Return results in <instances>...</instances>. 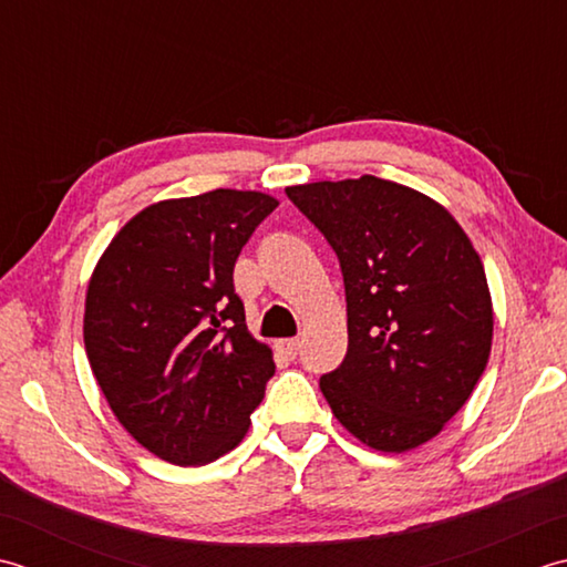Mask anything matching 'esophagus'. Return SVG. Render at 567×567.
<instances>
[{"mask_svg": "<svg viewBox=\"0 0 567 567\" xmlns=\"http://www.w3.org/2000/svg\"><path fill=\"white\" fill-rule=\"evenodd\" d=\"M276 348H279V352H281L284 357H288V360H296L300 342H298V340H281L279 344H276Z\"/></svg>", "mask_w": 567, "mask_h": 567, "instance_id": "34e87169", "label": "esophagus"}]
</instances>
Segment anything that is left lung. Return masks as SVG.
<instances>
[{
  "label": "left lung",
  "instance_id": "1",
  "mask_svg": "<svg viewBox=\"0 0 567 567\" xmlns=\"http://www.w3.org/2000/svg\"><path fill=\"white\" fill-rule=\"evenodd\" d=\"M340 259L348 354L320 379L342 429L409 453L465 406L492 352L494 308L480 254L445 207L377 176L288 186Z\"/></svg>",
  "mask_w": 567,
  "mask_h": 567
}]
</instances>
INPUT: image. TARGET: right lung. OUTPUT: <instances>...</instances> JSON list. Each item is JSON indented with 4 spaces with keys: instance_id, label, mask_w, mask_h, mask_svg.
I'll list each match as a JSON object with an SVG mask.
<instances>
[{
    "instance_id": "obj_1",
    "label": "right lung",
    "mask_w": 567,
    "mask_h": 567,
    "mask_svg": "<svg viewBox=\"0 0 567 567\" xmlns=\"http://www.w3.org/2000/svg\"><path fill=\"white\" fill-rule=\"evenodd\" d=\"M276 205L269 193L235 188L158 200L92 269L83 316L92 374L124 431L171 465L235 450L274 374L233 271Z\"/></svg>"
}]
</instances>
